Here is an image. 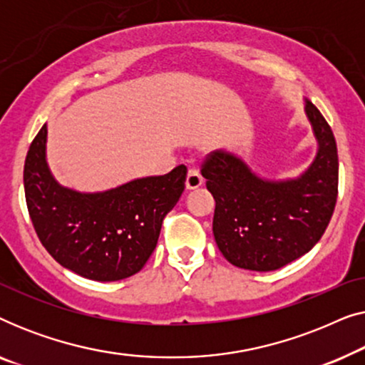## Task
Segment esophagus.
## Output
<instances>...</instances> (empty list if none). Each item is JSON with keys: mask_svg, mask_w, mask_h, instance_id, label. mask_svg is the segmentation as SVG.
<instances>
[{"mask_svg": "<svg viewBox=\"0 0 365 365\" xmlns=\"http://www.w3.org/2000/svg\"><path fill=\"white\" fill-rule=\"evenodd\" d=\"M202 176H201V173H199V169L197 168H189L187 169V178H186V187L187 189H196V187H199L202 184Z\"/></svg>", "mask_w": 365, "mask_h": 365, "instance_id": "34e87169", "label": "esophagus"}]
</instances>
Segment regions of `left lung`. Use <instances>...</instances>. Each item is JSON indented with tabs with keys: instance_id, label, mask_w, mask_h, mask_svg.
Here are the masks:
<instances>
[{
	"instance_id": "1",
	"label": "left lung",
	"mask_w": 365,
	"mask_h": 365,
	"mask_svg": "<svg viewBox=\"0 0 365 365\" xmlns=\"http://www.w3.org/2000/svg\"><path fill=\"white\" fill-rule=\"evenodd\" d=\"M306 113L319 141L316 161L299 179L264 181L224 151L204 158L201 174L216 199L212 232L232 266L276 271L311 251L337 201L339 158L332 129L312 103Z\"/></svg>"
}]
</instances>
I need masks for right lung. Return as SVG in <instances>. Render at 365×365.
Here are the masks:
<instances>
[{
    "label": "right lung",
    "instance_id": "right-lung-1",
    "mask_svg": "<svg viewBox=\"0 0 365 365\" xmlns=\"http://www.w3.org/2000/svg\"><path fill=\"white\" fill-rule=\"evenodd\" d=\"M46 124L24 161V196L44 249L63 267L93 279L121 281L141 271L158 244L166 214L184 191L187 169L143 178L106 192L61 187L49 173Z\"/></svg>",
    "mask_w": 365,
    "mask_h": 365
}]
</instances>
